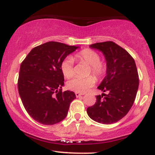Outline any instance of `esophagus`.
<instances>
[{"label":"esophagus","mask_w":155,"mask_h":155,"mask_svg":"<svg viewBox=\"0 0 155 155\" xmlns=\"http://www.w3.org/2000/svg\"><path fill=\"white\" fill-rule=\"evenodd\" d=\"M75 95H76V97H80V96L83 95L84 93H79V92H75Z\"/></svg>","instance_id":"34e87169"}]
</instances>
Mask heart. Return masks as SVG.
Masks as SVG:
<instances>
[{
  "mask_svg": "<svg viewBox=\"0 0 155 155\" xmlns=\"http://www.w3.org/2000/svg\"><path fill=\"white\" fill-rule=\"evenodd\" d=\"M75 58L80 62L87 63L90 65L89 74H92L96 79H101L106 71V65L101 61V56L95 51L90 49H85L79 51L75 54ZM61 71L63 76L67 79H70L74 75V60L71 57H68L61 63ZM95 83L94 76H88L84 78L76 77L68 81V88L76 92L84 93L92 87Z\"/></svg>",
  "mask_w": 155,
  "mask_h": 155,
  "instance_id": "b5f03b06",
  "label": "heart"
}]
</instances>
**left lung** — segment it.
<instances>
[{"label": "left lung", "instance_id": "left-lung-1", "mask_svg": "<svg viewBox=\"0 0 155 155\" xmlns=\"http://www.w3.org/2000/svg\"><path fill=\"white\" fill-rule=\"evenodd\" d=\"M90 47L104 54L106 76L97 87L104 93L96 95L95 104L87 112L99 123H115L128 113L136 99L139 84L136 63L125 49L113 41L93 44Z\"/></svg>", "mask_w": 155, "mask_h": 155}]
</instances>
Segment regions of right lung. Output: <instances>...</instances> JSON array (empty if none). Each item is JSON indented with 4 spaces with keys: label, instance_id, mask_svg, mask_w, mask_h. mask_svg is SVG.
<instances>
[{
    "label": "right lung",
    "instance_id": "1",
    "mask_svg": "<svg viewBox=\"0 0 155 155\" xmlns=\"http://www.w3.org/2000/svg\"><path fill=\"white\" fill-rule=\"evenodd\" d=\"M78 47L49 41L33 48L20 65L18 91L25 108L33 120L51 125L63 120L76 98L74 92L62 91L63 60Z\"/></svg>",
    "mask_w": 155,
    "mask_h": 155
}]
</instances>
